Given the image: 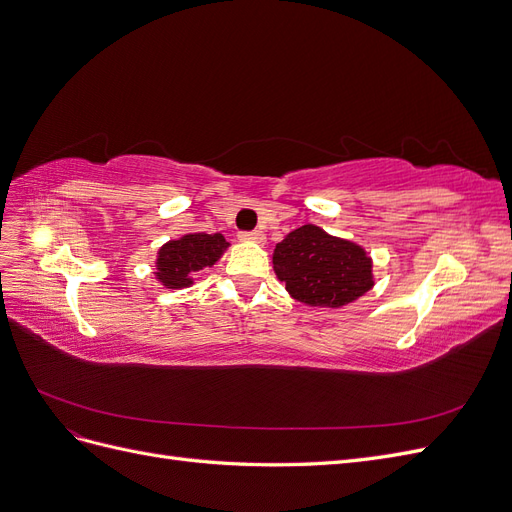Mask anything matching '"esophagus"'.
<instances>
[{"instance_id": "obj_1", "label": "esophagus", "mask_w": 512, "mask_h": 512, "mask_svg": "<svg viewBox=\"0 0 512 512\" xmlns=\"http://www.w3.org/2000/svg\"><path fill=\"white\" fill-rule=\"evenodd\" d=\"M241 241H256V243H265V232L262 230H243L239 232Z\"/></svg>"}]
</instances>
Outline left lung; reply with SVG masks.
<instances>
[{"mask_svg": "<svg viewBox=\"0 0 512 512\" xmlns=\"http://www.w3.org/2000/svg\"><path fill=\"white\" fill-rule=\"evenodd\" d=\"M273 269L294 299L342 307L371 288V260L359 245L305 224L275 245Z\"/></svg>", "mask_w": 512, "mask_h": 512, "instance_id": "1", "label": "left lung"}]
</instances>
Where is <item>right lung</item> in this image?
Wrapping results in <instances>:
<instances>
[{
	"instance_id": "obj_1",
	"label": "right lung",
	"mask_w": 512,
	"mask_h": 512,
	"mask_svg": "<svg viewBox=\"0 0 512 512\" xmlns=\"http://www.w3.org/2000/svg\"><path fill=\"white\" fill-rule=\"evenodd\" d=\"M226 239L215 232H194L177 241H168L158 256V280L166 288H183L192 284V273L211 267L218 262L222 252L226 250Z\"/></svg>"
}]
</instances>
